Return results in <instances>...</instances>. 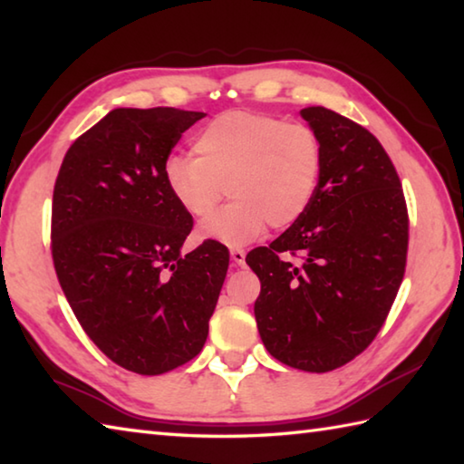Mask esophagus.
Returning <instances> with one entry per match:
<instances>
[{"mask_svg": "<svg viewBox=\"0 0 464 464\" xmlns=\"http://www.w3.org/2000/svg\"><path fill=\"white\" fill-rule=\"evenodd\" d=\"M231 261H233V265H237V267H243V265H245V251L243 249H231Z\"/></svg>", "mask_w": 464, "mask_h": 464, "instance_id": "1", "label": "esophagus"}]
</instances>
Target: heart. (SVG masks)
Here are the masks:
<instances>
[{
	"label": "heart",
	"mask_w": 464,
	"mask_h": 464,
	"mask_svg": "<svg viewBox=\"0 0 464 464\" xmlns=\"http://www.w3.org/2000/svg\"><path fill=\"white\" fill-rule=\"evenodd\" d=\"M197 157L171 155L163 165L167 189L185 213L209 217L223 197L231 203L199 235L225 245L257 237L265 223L281 229L307 209L317 187L323 150L304 123L249 111L217 115L195 137Z\"/></svg>",
	"instance_id": "1"
}]
</instances>
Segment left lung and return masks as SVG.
<instances>
[{"label": "left lung", "mask_w": 464, "mask_h": 464, "mask_svg": "<svg viewBox=\"0 0 464 464\" xmlns=\"http://www.w3.org/2000/svg\"><path fill=\"white\" fill-rule=\"evenodd\" d=\"M301 115L321 141L319 183L299 219L245 261L261 281L265 347L293 369L327 372L367 349L387 319L405 275L409 213L377 137L327 107Z\"/></svg>", "instance_id": "obj_1"}]
</instances>
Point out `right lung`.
<instances>
[{
	"label": "right lung",
	"mask_w": 464,
	"mask_h": 464,
	"mask_svg": "<svg viewBox=\"0 0 464 464\" xmlns=\"http://www.w3.org/2000/svg\"><path fill=\"white\" fill-rule=\"evenodd\" d=\"M201 111L107 113L69 147L52 203V255L77 321L100 351L137 374L201 353L229 251L207 239L181 255L193 217L167 189L163 165Z\"/></svg>",
	"instance_id": "obj_1"
}]
</instances>
